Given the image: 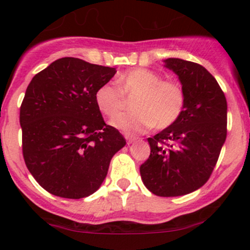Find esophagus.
<instances>
[{
  "instance_id": "esophagus-1",
  "label": "esophagus",
  "mask_w": 250,
  "mask_h": 250,
  "mask_svg": "<svg viewBox=\"0 0 250 250\" xmlns=\"http://www.w3.org/2000/svg\"><path fill=\"white\" fill-rule=\"evenodd\" d=\"M125 140H127V145H131V143L137 140V137L131 136V135H125Z\"/></svg>"
}]
</instances>
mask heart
Returning a JSON list of instances; mask_svg holds the SVG:
<instances>
[{"label":"heart","instance_id":"1","mask_svg":"<svg viewBox=\"0 0 250 250\" xmlns=\"http://www.w3.org/2000/svg\"><path fill=\"white\" fill-rule=\"evenodd\" d=\"M110 83L96 89L95 104L104 116L113 117L125 105V96H135L133 112L114 117L110 125L125 133H143L154 125L165 129L182 115L186 93L179 81L163 79L161 74L147 68H133L116 76Z\"/></svg>","mask_w":250,"mask_h":250}]
</instances>
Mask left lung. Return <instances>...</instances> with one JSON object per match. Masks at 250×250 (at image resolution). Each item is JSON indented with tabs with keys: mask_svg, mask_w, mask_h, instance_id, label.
Masks as SVG:
<instances>
[{
	"mask_svg": "<svg viewBox=\"0 0 250 250\" xmlns=\"http://www.w3.org/2000/svg\"><path fill=\"white\" fill-rule=\"evenodd\" d=\"M186 93L182 115L149 137L150 155L140 167L151 193L180 196L202 187L213 173L227 137V100L215 77L199 63L166 60Z\"/></svg>",
	"mask_w": 250,
	"mask_h": 250,
	"instance_id": "left-lung-1",
	"label": "left lung"
}]
</instances>
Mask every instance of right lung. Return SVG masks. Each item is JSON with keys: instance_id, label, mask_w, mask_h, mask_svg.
<instances>
[{"instance_id": "add662e5", "label": "right lung", "mask_w": 250, "mask_h": 250, "mask_svg": "<svg viewBox=\"0 0 250 250\" xmlns=\"http://www.w3.org/2000/svg\"><path fill=\"white\" fill-rule=\"evenodd\" d=\"M115 68L63 57L33 77L20 108L22 154L48 193L82 199L95 193L125 140L95 104Z\"/></svg>"}]
</instances>
